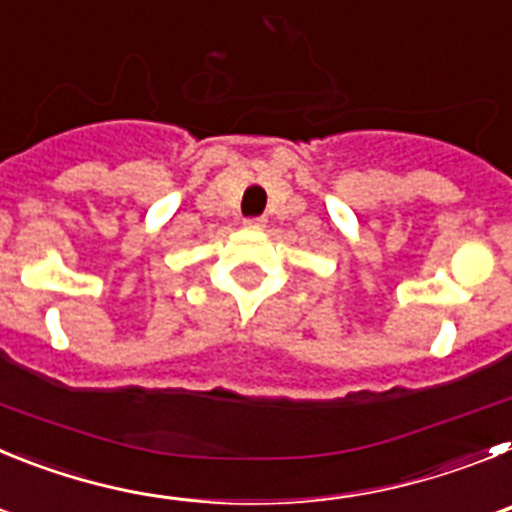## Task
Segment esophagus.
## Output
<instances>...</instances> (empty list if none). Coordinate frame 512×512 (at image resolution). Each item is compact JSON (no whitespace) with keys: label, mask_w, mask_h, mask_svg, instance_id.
I'll list each match as a JSON object with an SVG mask.
<instances>
[{"label":"esophagus","mask_w":512,"mask_h":512,"mask_svg":"<svg viewBox=\"0 0 512 512\" xmlns=\"http://www.w3.org/2000/svg\"><path fill=\"white\" fill-rule=\"evenodd\" d=\"M264 217L261 215H256V217H246V220H243V225H246V228H264Z\"/></svg>","instance_id":"1"}]
</instances>
